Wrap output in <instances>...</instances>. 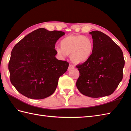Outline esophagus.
<instances>
[{
    "instance_id": "esophagus-1",
    "label": "esophagus",
    "mask_w": 131,
    "mask_h": 131,
    "mask_svg": "<svg viewBox=\"0 0 131 131\" xmlns=\"http://www.w3.org/2000/svg\"><path fill=\"white\" fill-rule=\"evenodd\" d=\"M74 69V66L73 65H70L69 66V68H68V70H71L72 69Z\"/></svg>"
}]
</instances>
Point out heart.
I'll use <instances>...</instances> for the list:
<instances>
[{
    "instance_id": "obj_1",
    "label": "heart",
    "mask_w": 131,
    "mask_h": 131,
    "mask_svg": "<svg viewBox=\"0 0 131 131\" xmlns=\"http://www.w3.org/2000/svg\"><path fill=\"white\" fill-rule=\"evenodd\" d=\"M60 47L56 51L61 57L70 54L72 62L82 64L87 62L92 57L94 51L92 39L84 35H70L63 38L60 41Z\"/></svg>"
}]
</instances>
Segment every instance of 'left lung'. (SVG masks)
<instances>
[{"instance_id": "1", "label": "left lung", "mask_w": 131, "mask_h": 131, "mask_svg": "<svg viewBox=\"0 0 131 131\" xmlns=\"http://www.w3.org/2000/svg\"><path fill=\"white\" fill-rule=\"evenodd\" d=\"M94 51L87 62L76 67V85L82 94L93 98L112 94L123 79L124 59L122 49L109 37L99 31L90 32Z\"/></svg>"}]
</instances>
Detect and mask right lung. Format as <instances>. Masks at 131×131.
I'll return each instance as SVG.
<instances>
[{"instance_id": "add662e5", "label": "right lung", "mask_w": 131, "mask_h": 131, "mask_svg": "<svg viewBox=\"0 0 131 131\" xmlns=\"http://www.w3.org/2000/svg\"><path fill=\"white\" fill-rule=\"evenodd\" d=\"M65 34L44 28L29 33L17 43L11 52L8 69L12 84L21 94L39 100L54 93L58 79L69 64L58 60L55 44Z\"/></svg>"}]
</instances>
